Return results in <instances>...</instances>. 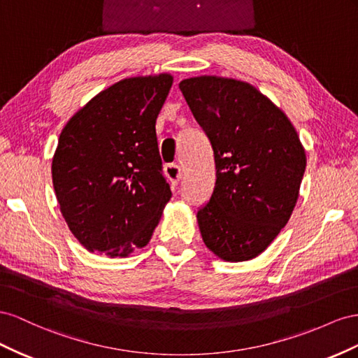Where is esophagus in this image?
<instances>
[{"instance_id":"34e87169","label":"esophagus","mask_w":358,"mask_h":358,"mask_svg":"<svg viewBox=\"0 0 358 358\" xmlns=\"http://www.w3.org/2000/svg\"><path fill=\"white\" fill-rule=\"evenodd\" d=\"M165 176L169 180L172 189L178 186V181L181 178V169L177 163H168V165L165 166Z\"/></svg>"}]
</instances>
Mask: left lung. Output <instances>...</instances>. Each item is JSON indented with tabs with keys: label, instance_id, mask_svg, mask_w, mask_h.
I'll use <instances>...</instances> for the list:
<instances>
[{
	"label": "left lung",
	"instance_id": "1",
	"mask_svg": "<svg viewBox=\"0 0 358 358\" xmlns=\"http://www.w3.org/2000/svg\"><path fill=\"white\" fill-rule=\"evenodd\" d=\"M180 90L214 151L216 186L198 210L206 246L229 262L257 258L288 223L306 169L289 118L253 85L189 78Z\"/></svg>",
	"mask_w": 358,
	"mask_h": 358
}]
</instances>
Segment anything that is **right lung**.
Returning <instances> with one entry per match:
<instances>
[{
    "mask_svg": "<svg viewBox=\"0 0 358 358\" xmlns=\"http://www.w3.org/2000/svg\"><path fill=\"white\" fill-rule=\"evenodd\" d=\"M172 80L169 73L122 79L61 131L54 190L69 229L90 252L114 258L147 246L172 196L156 136Z\"/></svg>",
    "mask_w": 358,
    "mask_h": 358,
    "instance_id": "add662e5",
    "label": "right lung"
}]
</instances>
